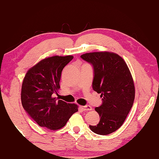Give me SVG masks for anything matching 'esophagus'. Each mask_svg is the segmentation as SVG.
I'll use <instances>...</instances> for the list:
<instances>
[{"mask_svg": "<svg viewBox=\"0 0 159 159\" xmlns=\"http://www.w3.org/2000/svg\"><path fill=\"white\" fill-rule=\"evenodd\" d=\"M80 108L83 111H90V110H92V107L89 105L80 106Z\"/></svg>", "mask_w": 159, "mask_h": 159, "instance_id": "esophagus-1", "label": "esophagus"}]
</instances>
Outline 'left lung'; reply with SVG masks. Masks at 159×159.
Returning a JSON list of instances; mask_svg holds the SVG:
<instances>
[{"instance_id":"1","label":"left lung","mask_w":159,"mask_h":159,"mask_svg":"<svg viewBox=\"0 0 159 159\" xmlns=\"http://www.w3.org/2000/svg\"><path fill=\"white\" fill-rule=\"evenodd\" d=\"M80 57L93 66V88L102 98V104L95 109L100 120L89 127L96 134H111L123 125L133 107L135 89L130 69L114 52H94Z\"/></svg>"}]
</instances>
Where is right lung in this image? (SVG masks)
I'll return each instance as SVG.
<instances>
[{
	"mask_svg": "<svg viewBox=\"0 0 159 159\" xmlns=\"http://www.w3.org/2000/svg\"><path fill=\"white\" fill-rule=\"evenodd\" d=\"M73 58L72 55L45 58L26 72L21 85V104L41 127L59 130L78 111L77 104L57 100L54 97L60 88L61 71Z\"/></svg>",
	"mask_w": 159,
	"mask_h": 159,
	"instance_id": "add662e5",
	"label": "right lung"
}]
</instances>
